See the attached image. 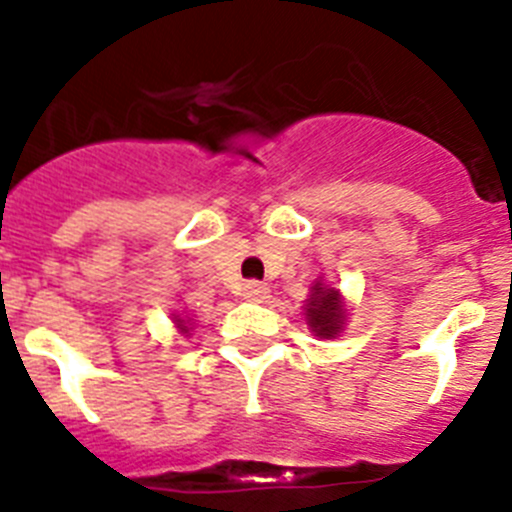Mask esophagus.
Returning <instances> with one entry per match:
<instances>
[{"mask_svg":"<svg viewBox=\"0 0 512 512\" xmlns=\"http://www.w3.org/2000/svg\"><path fill=\"white\" fill-rule=\"evenodd\" d=\"M241 295H243V300H248V302H261V300H266V295H269V287H266L264 282H256V279H251V282L243 284Z\"/></svg>","mask_w":512,"mask_h":512,"instance_id":"1","label":"esophagus"}]
</instances>
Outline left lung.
Segmentation results:
<instances>
[{
  "label": "left lung",
  "instance_id": "1",
  "mask_svg": "<svg viewBox=\"0 0 512 512\" xmlns=\"http://www.w3.org/2000/svg\"><path fill=\"white\" fill-rule=\"evenodd\" d=\"M307 325L315 330V336L320 338H336L343 330V320H346V312H343V302L338 289L325 287V284H315L312 287V295L307 300Z\"/></svg>",
  "mask_w": 512,
  "mask_h": 512
}]
</instances>
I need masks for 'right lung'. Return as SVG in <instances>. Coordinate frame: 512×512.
Here are the masks:
<instances>
[{
  "label": "right lung",
  "mask_w": 512,
  "mask_h": 512,
  "mask_svg": "<svg viewBox=\"0 0 512 512\" xmlns=\"http://www.w3.org/2000/svg\"><path fill=\"white\" fill-rule=\"evenodd\" d=\"M176 325H179V328H182V330H184V333H187V323H184V320H182V318H179V315H176Z\"/></svg>",
  "instance_id": "right-lung-1"
}]
</instances>
